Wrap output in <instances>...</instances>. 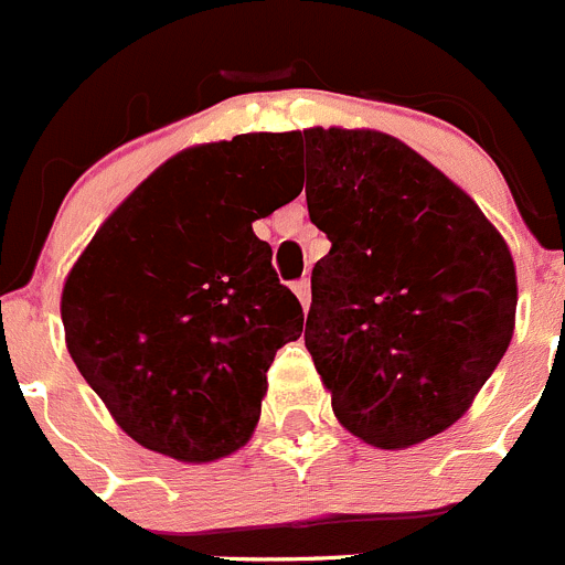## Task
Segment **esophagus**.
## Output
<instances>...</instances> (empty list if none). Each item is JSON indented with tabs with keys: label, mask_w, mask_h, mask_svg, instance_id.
<instances>
[{
	"label": "esophagus",
	"mask_w": 565,
	"mask_h": 565,
	"mask_svg": "<svg viewBox=\"0 0 565 565\" xmlns=\"http://www.w3.org/2000/svg\"><path fill=\"white\" fill-rule=\"evenodd\" d=\"M294 294H297V299L302 302V308L311 306V282H308V279H299V282H294Z\"/></svg>",
	"instance_id": "34e87169"
}]
</instances>
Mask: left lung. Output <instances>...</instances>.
<instances>
[{"label": "left lung", "mask_w": 565, "mask_h": 565, "mask_svg": "<svg viewBox=\"0 0 565 565\" xmlns=\"http://www.w3.org/2000/svg\"><path fill=\"white\" fill-rule=\"evenodd\" d=\"M299 141L308 214L331 239L306 348L344 430L407 450L452 427L507 353L515 259L478 203L393 135L311 127Z\"/></svg>", "instance_id": "8db88e82"}]
</instances>
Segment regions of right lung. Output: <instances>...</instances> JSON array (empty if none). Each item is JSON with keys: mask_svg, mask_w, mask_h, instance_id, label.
Returning <instances> with one entry per match:
<instances>
[{"mask_svg": "<svg viewBox=\"0 0 565 565\" xmlns=\"http://www.w3.org/2000/svg\"><path fill=\"white\" fill-rule=\"evenodd\" d=\"M297 138L248 132L172 154L64 279L70 356L147 450L209 463L246 447L268 367L302 333V306L252 228L299 194Z\"/></svg>", "mask_w": 565, "mask_h": 565, "instance_id": "right-lung-1", "label": "right lung"}]
</instances>
